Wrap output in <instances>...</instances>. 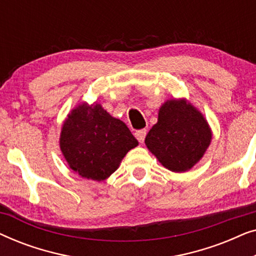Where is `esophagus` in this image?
Wrapping results in <instances>:
<instances>
[{
    "label": "esophagus",
    "instance_id": "1",
    "mask_svg": "<svg viewBox=\"0 0 256 256\" xmlns=\"http://www.w3.org/2000/svg\"><path fill=\"white\" fill-rule=\"evenodd\" d=\"M146 135V129H141V130H138L135 132L136 138H138V142H141V143H143V141H144Z\"/></svg>",
    "mask_w": 256,
    "mask_h": 256
}]
</instances>
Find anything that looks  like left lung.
<instances>
[{
	"instance_id": "obj_1",
	"label": "left lung",
	"mask_w": 256,
	"mask_h": 256,
	"mask_svg": "<svg viewBox=\"0 0 256 256\" xmlns=\"http://www.w3.org/2000/svg\"><path fill=\"white\" fill-rule=\"evenodd\" d=\"M211 140L204 115L185 99H172L160 108L158 121L144 142L164 168L184 172L200 160Z\"/></svg>"
}]
</instances>
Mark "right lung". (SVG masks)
Returning a JSON list of instances; mask_svg holds the SVG:
<instances>
[{
	"label": "right lung",
	"instance_id": "obj_1",
	"mask_svg": "<svg viewBox=\"0 0 256 256\" xmlns=\"http://www.w3.org/2000/svg\"><path fill=\"white\" fill-rule=\"evenodd\" d=\"M59 144L74 172L101 182L120 166L126 154L138 142L124 122L112 116L101 104L82 102L64 121Z\"/></svg>",
	"mask_w": 256,
	"mask_h": 256
}]
</instances>
